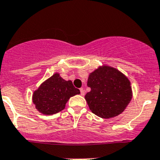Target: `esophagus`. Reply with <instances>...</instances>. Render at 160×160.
I'll return each instance as SVG.
<instances>
[{"label": "esophagus", "mask_w": 160, "mask_h": 160, "mask_svg": "<svg viewBox=\"0 0 160 160\" xmlns=\"http://www.w3.org/2000/svg\"><path fill=\"white\" fill-rule=\"evenodd\" d=\"M80 95L84 96V90L83 88H80Z\"/></svg>", "instance_id": "34e87169"}]
</instances>
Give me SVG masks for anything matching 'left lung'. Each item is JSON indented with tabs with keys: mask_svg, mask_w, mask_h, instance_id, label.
I'll list each match as a JSON object with an SVG mask.
<instances>
[{
	"mask_svg": "<svg viewBox=\"0 0 160 160\" xmlns=\"http://www.w3.org/2000/svg\"><path fill=\"white\" fill-rule=\"evenodd\" d=\"M87 85L91 91L85 95L90 110L102 118L122 113L132 97L129 80L117 69L100 68L88 77Z\"/></svg>",
	"mask_w": 160,
	"mask_h": 160,
	"instance_id": "8db88e82",
	"label": "left lung"
}]
</instances>
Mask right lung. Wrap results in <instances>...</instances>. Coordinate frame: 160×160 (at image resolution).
<instances>
[{
    "label": "right lung",
    "mask_w": 160,
    "mask_h": 160,
    "mask_svg": "<svg viewBox=\"0 0 160 160\" xmlns=\"http://www.w3.org/2000/svg\"><path fill=\"white\" fill-rule=\"evenodd\" d=\"M80 93L71 80L66 81L55 74L42 84L33 95L36 109L43 114H55L63 110L71 97Z\"/></svg>",
    "instance_id": "1"
}]
</instances>
